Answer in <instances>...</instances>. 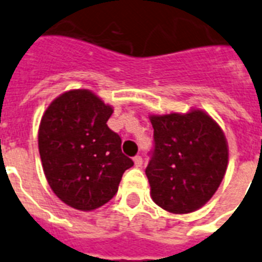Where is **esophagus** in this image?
Segmentation results:
<instances>
[{
  "mask_svg": "<svg viewBox=\"0 0 262 262\" xmlns=\"http://www.w3.org/2000/svg\"><path fill=\"white\" fill-rule=\"evenodd\" d=\"M134 161V165H136V167H141L142 166V162H144V159H142V157L141 156H136L133 158Z\"/></svg>",
  "mask_w": 262,
  "mask_h": 262,
  "instance_id": "obj_1",
  "label": "esophagus"
}]
</instances>
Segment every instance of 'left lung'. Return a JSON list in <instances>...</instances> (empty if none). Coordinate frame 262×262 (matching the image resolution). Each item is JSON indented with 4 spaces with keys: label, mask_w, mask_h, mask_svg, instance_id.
<instances>
[{
    "label": "left lung",
    "mask_w": 262,
    "mask_h": 262,
    "mask_svg": "<svg viewBox=\"0 0 262 262\" xmlns=\"http://www.w3.org/2000/svg\"><path fill=\"white\" fill-rule=\"evenodd\" d=\"M154 149L146 177L151 199L172 213L199 210L219 188L228 145L220 126L203 111L151 116Z\"/></svg>",
    "instance_id": "8db88e82"
}]
</instances>
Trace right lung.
<instances>
[{"label":"right lung","mask_w":262,"mask_h":262,"mask_svg":"<svg viewBox=\"0 0 262 262\" xmlns=\"http://www.w3.org/2000/svg\"><path fill=\"white\" fill-rule=\"evenodd\" d=\"M112 106L88 90L56 97L43 115L38 146L43 171L59 199L80 211L96 210L118 190L133 161L108 128Z\"/></svg>","instance_id":"1"}]
</instances>
